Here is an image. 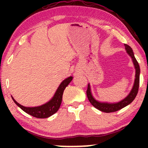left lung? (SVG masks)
I'll use <instances>...</instances> for the list:
<instances>
[{
    "mask_svg": "<svg viewBox=\"0 0 148 148\" xmlns=\"http://www.w3.org/2000/svg\"><path fill=\"white\" fill-rule=\"evenodd\" d=\"M125 47L127 54L132 58V62H133V64L134 65V68L136 69L135 79H134V86L132 87V90H131L130 92L128 94V95L125 98H124L123 99H122L121 101H118V102L110 103L104 102V101H99L98 100H97L93 97L92 93L91 91L90 85V84H88V89L87 91H86L88 100L91 103V104L94 107H95L97 109L99 110V111L102 112H104V113H111V112H115L122 109L124 107L130 104L134 101V99H135L137 93H138L139 88V81H140V67H139L138 62H137L135 56H134V53L132 49L127 45H125Z\"/></svg>",
    "mask_w": 148,
    "mask_h": 148,
    "instance_id": "8db88e82",
    "label": "left lung"
}]
</instances>
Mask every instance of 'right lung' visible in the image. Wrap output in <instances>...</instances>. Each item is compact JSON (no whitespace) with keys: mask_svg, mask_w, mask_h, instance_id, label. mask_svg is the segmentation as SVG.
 Wrapping results in <instances>:
<instances>
[{"mask_svg":"<svg viewBox=\"0 0 148 148\" xmlns=\"http://www.w3.org/2000/svg\"><path fill=\"white\" fill-rule=\"evenodd\" d=\"M73 79L72 76H69L67 79L61 82L60 86H58V89L56 91L55 94L53 97L48 102L44 103L41 106H35V107H26L23 106L18 103L17 101L15 100L13 97H12L14 102L16 103L17 106L19 107L21 109L26 113L29 114L32 116L35 117L37 118H47L51 116L54 113H56L58 111L60 108L61 102H62V95L65 88L68 86L69 83L72 81Z\"/></svg>","mask_w":148,"mask_h":148,"instance_id":"1","label":"right lung"}]
</instances>
